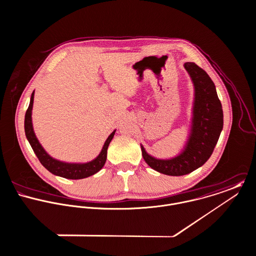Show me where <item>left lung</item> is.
<instances>
[{
  "instance_id": "8db88e82",
  "label": "left lung",
  "mask_w": 256,
  "mask_h": 256,
  "mask_svg": "<svg viewBox=\"0 0 256 256\" xmlns=\"http://www.w3.org/2000/svg\"><path fill=\"white\" fill-rule=\"evenodd\" d=\"M195 88L191 132L184 150L171 159H157L142 146L144 161L159 173L182 176L201 167L210 157L224 126V114L216 87L206 72L193 62H186Z\"/></svg>"
}]
</instances>
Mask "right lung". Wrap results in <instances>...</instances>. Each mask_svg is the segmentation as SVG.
I'll return each instance as SVG.
<instances>
[{
  "label": "right lung",
  "mask_w": 256,
  "mask_h": 256,
  "mask_svg": "<svg viewBox=\"0 0 256 256\" xmlns=\"http://www.w3.org/2000/svg\"><path fill=\"white\" fill-rule=\"evenodd\" d=\"M34 91L32 94L30 102L26 110V116H24V132L26 136L34 150V154L38 156L40 163L50 171L52 174L66 178V179H83L87 178L89 176L94 175L98 171H100L104 165V162L106 160V150L108 148L110 142H112L116 130H114L106 140L104 142V144L102 146V150L100 154L92 161L87 163H66L61 162L59 160H56L52 158L50 155L44 150L40 142L38 140L36 134L34 132L32 122V110L34 106Z\"/></svg>",
  "instance_id": "right-lung-1"
}]
</instances>
